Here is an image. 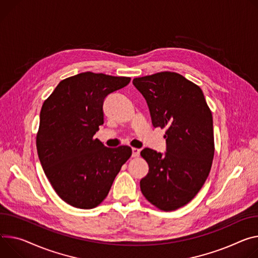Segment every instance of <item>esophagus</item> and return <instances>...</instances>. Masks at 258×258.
Listing matches in <instances>:
<instances>
[{
    "label": "esophagus",
    "instance_id": "esophagus-1",
    "mask_svg": "<svg viewBox=\"0 0 258 258\" xmlns=\"http://www.w3.org/2000/svg\"><path fill=\"white\" fill-rule=\"evenodd\" d=\"M132 151H133V157H138L139 155H140V152H141V149H139V148H133L132 149Z\"/></svg>",
    "mask_w": 258,
    "mask_h": 258
}]
</instances>
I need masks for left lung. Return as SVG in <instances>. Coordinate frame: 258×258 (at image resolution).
I'll return each instance as SVG.
<instances>
[{
  "instance_id": "8db88e82",
  "label": "left lung",
  "mask_w": 258,
  "mask_h": 258,
  "mask_svg": "<svg viewBox=\"0 0 258 258\" xmlns=\"http://www.w3.org/2000/svg\"><path fill=\"white\" fill-rule=\"evenodd\" d=\"M154 127H167V152L141 151L149 166L140 181L143 196L162 211L188 204L207 180L214 157L213 117L200 86L175 72L139 77Z\"/></svg>"
}]
</instances>
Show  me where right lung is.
Wrapping results in <instances>:
<instances>
[{
  "label": "right lung",
  "mask_w": 258,
  "mask_h": 258,
  "mask_svg": "<svg viewBox=\"0 0 258 258\" xmlns=\"http://www.w3.org/2000/svg\"><path fill=\"white\" fill-rule=\"evenodd\" d=\"M130 77L92 72L61 80L40 112L37 151L57 196L79 209L99 206L132 148L106 147L93 136L104 123L108 95L126 86Z\"/></svg>",
  "instance_id": "right-lung-1"
}]
</instances>
